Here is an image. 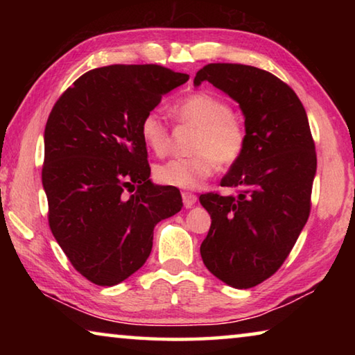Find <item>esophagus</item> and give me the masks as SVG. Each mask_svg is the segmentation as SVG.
<instances>
[{"mask_svg":"<svg viewBox=\"0 0 355 355\" xmlns=\"http://www.w3.org/2000/svg\"><path fill=\"white\" fill-rule=\"evenodd\" d=\"M182 197H183V203H184L186 208H191V207L196 205V202H197L196 194H192V192H183Z\"/></svg>","mask_w":355,"mask_h":355,"instance_id":"1","label":"esophagus"}]
</instances>
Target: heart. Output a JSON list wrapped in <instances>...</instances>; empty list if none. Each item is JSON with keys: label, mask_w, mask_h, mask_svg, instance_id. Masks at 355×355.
Segmentation results:
<instances>
[{"label": "heart", "mask_w": 355, "mask_h": 355, "mask_svg": "<svg viewBox=\"0 0 355 355\" xmlns=\"http://www.w3.org/2000/svg\"><path fill=\"white\" fill-rule=\"evenodd\" d=\"M172 111L180 122L197 128L192 142L194 155L156 166L155 178L159 183L196 189L213 175L219 163L230 166L241 158L248 136L224 98L209 92H194L178 101ZM141 137L150 152L158 156L166 155L171 147L169 128L156 111L144 116Z\"/></svg>", "instance_id": "b5f03b06"}]
</instances>
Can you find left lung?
<instances>
[{"mask_svg": "<svg viewBox=\"0 0 355 355\" xmlns=\"http://www.w3.org/2000/svg\"><path fill=\"white\" fill-rule=\"evenodd\" d=\"M203 81L239 105L248 141L220 182L238 196H200L211 216L200 255L219 280L248 290L277 271L309 219L315 142L297 95L269 71L208 64L197 71L194 86Z\"/></svg>", "mask_w": 355, "mask_h": 355, "instance_id": "obj_1", "label": "left lung"}]
</instances>
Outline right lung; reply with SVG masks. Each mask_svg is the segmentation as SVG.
Listing matches in <instances>:
<instances>
[{
  "label": "right lung",
  "mask_w": 355,
  "mask_h": 355,
  "mask_svg": "<svg viewBox=\"0 0 355 355\" xmlns=\"http://www.w3.org/2000/svg\"><path fill=\"white\" fill-rule=\"evenodd\" d=\"M189 75L159 65H107L78 78L46 120L42 184L48 222L81 275L114 286L152 252L153 228L183 207L150 180L141 122Z\"/></svg>",
  "instance_id": "add662e5"
}]
</instances>
